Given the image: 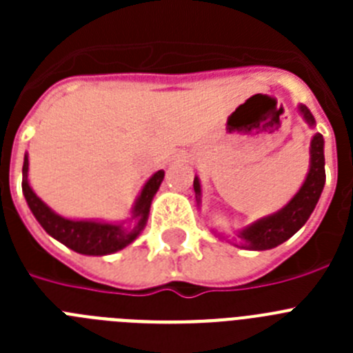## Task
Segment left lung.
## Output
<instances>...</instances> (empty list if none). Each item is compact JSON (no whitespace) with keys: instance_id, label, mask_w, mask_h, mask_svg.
<instances>
[{"instance_id":"1","label":"left lung","mask_w":353,"mask_h":353,"mask_svg":"<svg viewBox=\"0 0 353 353\" xmlns=\"http://www.w3.org/2000/svg\"><path fill=\"white\" fill-rule=\"evenodd\" d=\"M302 117L311 127L314 125V118L311 111L305 105H299ZM325 185V157H323V136L322 134H314L311 139V166L310 173L305 176L304 183L299 189V192L290 199V203L285 205L279 212L263 217V219L252 223L251 226L244 228L239 233L242 239V248L254 249V251H265V249H272L276 245L283 244L292 235L301 230L313 214L316 207L320 194ZM194 192L199 201L201 196V187L199 180L194 179Z\"/></svg>"}]
</instances>
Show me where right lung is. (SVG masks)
<instances>
[{"label":"right lung","mask_w":353,"mask_h":353,"mask_svg":"<svg viewBox=\"0 0 353 353\" xmlns=\"http://www.w3.org/2000/svg\"><path fill=\"white\" fill-rule=\"evenodd\" d=\"M162 179H164V171L161 170L145 183L141 194L132 208V219H136L138 223L130 230L123 228L121 224L99 223V221H72L54 214L33 192L28 183V155H24L23 192L30 210L33 212L35 219L49 235L60 240L61 244L70 248L72 251L90 254V256H104V254H111V252L127 248L130 242L138 239V235L145 228L146 219H148L150 205H152L155 192L159 191Z\"/></svg>","instance_id":"right-lung-1"}]
</instances>
